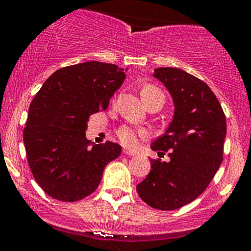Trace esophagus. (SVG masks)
Returning <instances> with one entry per match:
<instances>
[{
  "instance_id": "obj_1",
  "label": "esophagus",
  "mask_w": 251,
  "mask_h": 251,
  "mask_svg": "<svg viewBox=\"0 0 251 251\" xmlns=\"http://www.w3.org/2000/svg\"><path fill=\"white\" fill-rule=\"evenodd\" d=\"M124 153L126 155H131V157H133V155H137V153L133 151H128V150H124Z\"/></svg>"
}]
</instances>
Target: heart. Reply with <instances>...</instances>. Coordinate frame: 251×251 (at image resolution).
I'll use <instances>...</instances> for the list:
<instances>
[{
  "instance_id": "1",
  "label": "heart",
  "mask_w": 251,
  "mask_h": 251,
  "mask_svg": "<svg viewBox=\"0 0 251 251\" xmlns=\"http://www.w3.org/2000/svg\"><path fill=\"white\" fill-rule=\"evenodd\" d=\"M140 94H142L144 102H146L149 101L150 99H152V98L162 94V92H160L157 87H154V86L146 85L145 87H143ZM117 135L118 138H119L120 143H122L124 146H126V148H129V149H133L138 145L139 139L146 138L148 133H146L144 129H137V128L131 127V126L125 125V126H122L120 128H118Z\"/></svg>"
}]
</instances>
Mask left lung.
<instances>
[{
    "label": "left lung",
    "instance_id": "8db88e82",
    "mask_svg": "<svg viewBox=\"0 0 251 251\" xmlns=\"http://www.w3.org/2000/svg\"><path fill=\"white\" fill-rule=\"evenodd\" d=\"M153 75L172 96L175 116L151 149L159 153L170 150V162L151 159V171L137 192L151 208L176 210L203 194L220 169L226 114L209 86L185 71L162 67Z\"/></svg>",
    "mask_w": 251,
    "mask_h": 251
}]
</instances>
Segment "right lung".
Returning <instances> with one entry per match:
<instances>
[{
	"mask_svg": "<svg viewBox=\"0 0 251 251\" xmlns=\"http://www.w3.org/2000/svg\"><path fill=\"white\" fill-rule=\"evenodd\" d=\"M124 68L89 61L67 66L46 80L29 106L24 129L27 160L34 178L50 197L83 200L94 192L105 166L122 146L93 144L85 131L92 114L107 108L125 80Z\"/></svg>",
	"mask_w": 251,
	"mask_h": 251,
	"instance_id": "add662e5",
	"label": "right lung"
}]
</instances>
